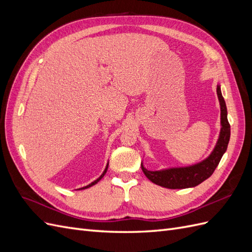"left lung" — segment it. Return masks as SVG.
I'll return each mask as SVG.
<instances>
[{
  "label": "left lung",
  "instance_id": "8db88e82",
  "mask_svg": "<svg viewBox=\"0 0 252 252\" xmlns=\"http://www.w3.org/2000/svg\"><path fill=\"white\" fill-rule=\"evenodd\" d=\"M217 94L220 108V130L219 139L211 154L203 161L183 167H170L159 170H148L142 163V170L148 180L156 185L169 189H184L195 187L205 180H207L216 170L220 158L227 150L230 139V125L227 119V107L220 91V85L218 84Z\"/></svg>",
  "mask_w": 252,
  "mask_h": 252
}]
</instances>
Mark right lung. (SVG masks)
<instances>
[{
    "instance_id": "right-lung-1",
    "label": "right lung",
    "mask_w": 252,
    "mask_h": 252,
    "mask_svg": "<svg viewBox=\"0 0 252 252\" xmlns=\"http://www.w3.org/2000/svg\"><path fill=\"white\" fill-rule=\"evenodd\" d=\"M107 169H108V163H107V165H106V167H105V169H104V171H103V173L100 175V177H98L95 181H94V182H91L89 185H87V186H84V187H82V188H79V189H77V190H83V189H87V188H89V187H91V186H94V185H95L97 182H100L101 181V179L104 177L105 175V173L107 172Z\"/></svg>"
}]
</instances>
